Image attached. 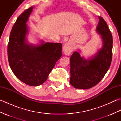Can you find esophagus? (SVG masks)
<instances>
[{"mask_svg":"<svg viewBox=\"0 0 121 121\" xmlns=\"http://www.w3.org/2000/svg\"><path fill=\"white\" fill-rule=\"evenodd\" d=\"M74 49L73 46L70 43H67L65 45L63 48V52L66 56L70 55Z\"/></svg>","mask_w":121,"mask_h":121,"instance_id":"1","label":"esophagus"}]
</instances>
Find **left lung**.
I'll return each instance as SVG.
<instances>
[{"label":"left lung","instance_id":"obj_1","mask_svg":"<svg viewBox=\"0 0 121 121\" xmlns=\"http://www.w3.org/2000/svg\"><path fill=\"white\" fill-rule=\"evenodd\" d=\"M96 30L101 35L102 47L88 60L75 51L70 59V84L74 88L86 89L99 83L111 65L112 59L113 38L106 22L101 17Z\"/></svg>","mask_w":121,"mask_h":121}]
</instances>
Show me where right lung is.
Masks as SVG:
<instances>
[{"mask_svg":"<svg viewBox=\"0 0 121 121\" xmlns=\"http://www.w3.org/2000/svg\"><path fill=\"white\" fill-rule=\"evenodd\" d=\"M33 7L18 17L12 27L8 45V58L11 70L17 78L30 86H37L47 80L55 64L62 56L61 43L29 44L26 24Z\"/></svg>","mask_w":121,"mask_h":121,"instance_id":"add662e5","label":"right lung"}]
</instances>
